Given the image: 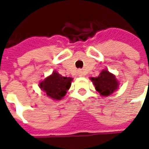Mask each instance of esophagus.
I'll list each match as a JSON object with an SVG mask.
<instances>
[{"instance_id": "esophagus-1", "label": "esophagus", "mask_w": 149, "mask_h": 149, "mask_svg": "<svg viewBox=\"0 0 149 149\" xmlns=\"http://www.w3.org/2000/svg\"><path fill=\"white\" fill-rule=\"evenodd\" d=\"M77 74H78L79 77H82V76H84V72H83L82 70H78L77 71Z\"/></svg>"}]
</instances>
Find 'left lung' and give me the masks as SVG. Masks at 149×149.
Instances as JSON below:
<instances>
[{
	"label": "left lung",
	"mask_w": 149,
	"mask_h": 149,
	"mask_svg": "<svg viewBox=\"0 0 149 149\" xmlns=\"http://www.w3.org/2000/svg\"><path fill=\"white\" fill-rule=\"evenodd\" d=\"M90 79L95 86V90L102 96H109L120 87V81L107 69L102 70L98 77H91Z\"/></svg>",
	"instance_id": "8db88e82"
}]
</instances>
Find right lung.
Wrapping results in <instances>:
<instances>
[{"instance_id": "1", "label": "right lung", "mask_w": 149, "mask_h": 149, "mask_svg": "<svg viewBox=\"0 0 149 149\" xmlns=\"http://www.w3.org/2000/svg\"><path fill=\"white\" fill-rule=\"evenodd\" d=\"M72 77H63L57 71L45 77L39 82V88L44 91L45 95L54 100H62L69 90L72 81Z\"/></svg>"}]
</instances>
